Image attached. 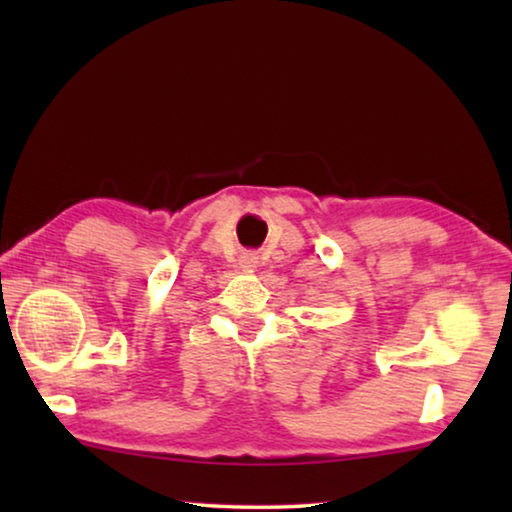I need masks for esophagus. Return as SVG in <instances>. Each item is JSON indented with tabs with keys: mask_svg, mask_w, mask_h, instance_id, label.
I'll list each match as a JSON object with an SVG mask.
<instances>
[{
	"mask_svg": "<svg viewBox=\"0 0 512 512\" xmlns=\"http://www.w3.org/2000/svg\"><path fill=\"white\" fill-rule=\"evenodd\" d=\"M259 264V257L257 253H253V250H246V253L239 255V266L244 268V271H255Z\"/></svg>",
	"mask_w": 512,
	"mask_h": 512,
	"instance_id": "1",
	"label": "esophagus"
}]
</instances>
